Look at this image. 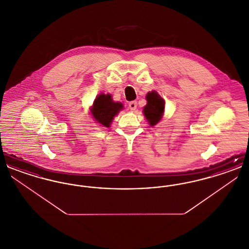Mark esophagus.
<instances>
[{"instance_id":"34e87169","label":"esophagus","mask_w":249,"mask_h":249,"mask_svg":"<svg viewBox=\"0 0 249 249\" xmlns=\"http://www.w3.org/2000/svg\"><path fill=\"white\" fill-rule=\"evenodd\" d=\"M129 107H130L131 111H134L136 109V107H137V102H135V101L130 102V104H129Z\"/></svg>"}]
</instances>
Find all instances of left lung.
<instances>
[{
  "label": "left lung",
  "instance_id": "8db88e82",
  "mask_svg": "<svg viewBox=\"0 0 249 249\" xmlns=\"http://www.w3.org/2000/svg\"><path fill=\"white\" fill-rule=\"evenodd\" d=\"M147 104L143 108V115L151 126H155L162 117L164 110V100L156 91L146 95Z\"/></svg>",
  "mask_w": 249,
  "mask_h": 249
}]
</instances>
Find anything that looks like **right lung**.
Wrapping results in <instances>:
<instances>
[{"instance_id": "obj_1", "label": "right lung", "mask_w": 249, "mask_h": 249, "mask_svg": "<svg viewBox=\"0 0 249 249\" xmlns=\"http://www.w3.org/2000/svg\"><path fill=\"white\" fill-rule=\"evenodd\" d=\"M123 108L120 103H115L110 94H100L93 103L91 113L93 118L101 125L109 127L114 117Z\"/></svg>"}]
</instances>
